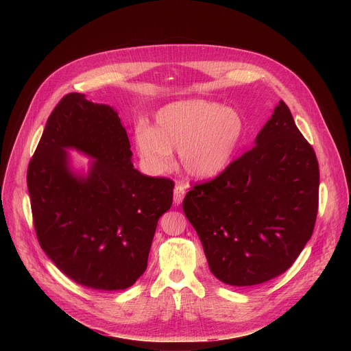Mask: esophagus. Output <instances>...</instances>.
I'll return each instance as SVG.
<instances>
[{"mask_svg":"<svg viewBox=\"0 0 351 351\" xmlns=\"http://www.w3.org/2000/svg\"><path fill=\"white\" fill-rule=\"evenodd\" d=\"M184 194H186V186L182 183H178L173 190V204L175 206H179L183 202Z\"/></svg>","mask_w":351,"mask_h":351,"instance_id":"esophagus-1","label":"esophagus"}]
</instances>
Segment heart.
Segmentation results:
<instances>
[{
    "instance_id": "obj_1",
    "label": "heart",
    "mask_w": 351,
    "mask_h": 351,
    "mask_svg": "<svg viewBox=\"0 0 351 351\" xmlns=\"http://www.w3.org/2000/svg\"><path fill=\"white\" fill-rule=\"evenodd\" d=\"M244 136L241 115L204 99H187L162 107L156 126L138 125L134 145L147 172L161 175L173 165L179 149L183 171L194 179H211L230 164Z\"/></svg>"
}]
</instances>
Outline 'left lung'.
<instances>
[{"instance_id": "8db88e82", "label": "left lung", "mask_w": 351, "mask_h": 351, "mask_svg": "<svg viewBox=\"0 0 351 351\" xmlns=\"http://www.w3.org/2000/svg\"><path fill=\"white\" fill-rule=\"evenodd\" d=\"M319 168L282 101L254 147L215 179L195 184L183 211L211 272L230 286H254L287 271L311 239Z\"/></svg>"}]
</instances>
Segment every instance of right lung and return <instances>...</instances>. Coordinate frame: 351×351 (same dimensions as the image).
<instances>
[{
  "mask_svg": "<svg viewBox=\"0 0 351 351\" xmlns=\"http://www.w3.org/2000/svg\"><path fill=\"white\" fill-rule=\"evenodd\" d=\"M68 149L93 160L87 176L71 171ZM173 187L133 168L118 112L80 93L66 94L49 115L27 168L41 248L68 278L94 290H123L144 274Z\"/></svg>",
  "mask_w": 351,
  "mask_h": 351,
  "instance_id": "right-lung-1",
  "label": "right lung"
}]
</instances>
